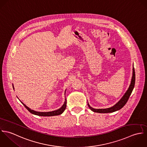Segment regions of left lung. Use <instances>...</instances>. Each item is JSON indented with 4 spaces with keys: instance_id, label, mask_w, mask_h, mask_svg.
I'll use <instances>...</instances> for the list:
<instances>
[{
    "instance_id": "1",
    "label": "left lung",
    "mask_w": 147,
    "mask_h": 147,
    "mask_svg": "<svg viewBox=\"0 0 147 147\" xmlns=\"http://www.w3.org/2000/svg\"><path fill=\"white\" fill-rule=\"evenodd\" d=\"M132 77L131 81V84L128 88V90L126 91L124 95L122 96V98L119 100V102H117L115 105H114L113 107H111L110 108L107 109H94L92 107L90 106V105L88 103V107L90 109L91 111H92L94 113H113L115 111H117L121 109L124 107V106L126 104L132 92V90L134 88L135 86V69L134 67H133L132 69Z\"/></svg>"
}]
</instances>
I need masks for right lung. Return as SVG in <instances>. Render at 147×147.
I'll use <instances>...</instances> for the list:
<instances>
[{
  "instance_id": "add662e5",
  "label": "right lung",
  "mask_w": 147,
  "mask_h": 147,
  "mask_svg": "<svg viewBox=\"0 0 147 147\" xmlns=\"http://www.w3.org/2000/svg\"><path fill=\"white\" fill-rule=\"evenodd\" d=\"M12 86H13V90H14L13 85H12ZM20 102L24 106V107L30 111L31 114L36 115H38V116H41V117H52V116H56V115H61V114H62L63 113V111H65V109L66 107V99H65V102H64V103L63 104V105L58 110H55V111H49V112H39V111H36L33 110H32V109H30V108H29L28 106H27L25 104H24L22 101H20Z\"/></svg>"
}]
</instances>
